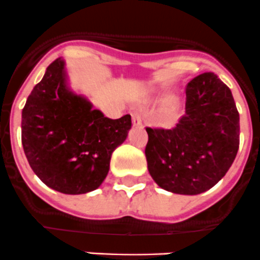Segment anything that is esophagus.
Masks as SVG:
<instances>
[{"label": "esophagus", "instance_id": "34e87169", "mask_svg": "<svg viewBox=\"0 0 260 260\" xmlns=\"http://www.w3.org/2000/svg\"><path fill=\"white\" fill-rule=\"evenodd\" d=\"M141 122H143V116H141L139 112H134L133 114V124L134 126H140Z\"/></svg>", "mask_w": 260, "mask_h": 260}]
</instances>
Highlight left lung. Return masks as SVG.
Instances as JSON below:
<instances>
[{
	"instance_id": "obj_1",
	"label": "left lung",
	"mask_w": 260,
	"mask_h": 260,
	"mask_svg": "<svg viewBox=\"0 0 260 260\" xmlns=\"http://www.w3.org/2000/svg\"><path fill=\"white\" fill-rule=\"evenodd\" d=\"M151 178L178 194H200L229 171L239 149V112L230 88L212 72L186 87V114L173 129L146 127Z\"/></svg>"
}]
</instances>
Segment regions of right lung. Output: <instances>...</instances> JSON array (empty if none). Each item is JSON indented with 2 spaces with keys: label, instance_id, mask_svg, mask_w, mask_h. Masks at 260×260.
Here are the masks:
<instances>
[{
  "label": "right lung",
  "instance_id": "obj_1",
  "mask_svg": "<svg viewBox=\"0 0 260 260\" xmlns=\"http://www.w3.org/2000/svg\"><path fill=\"white\" fill-rule=\"evenodd\" d=\"M130 129V115L105 117L69 88L61 58L46 68L22 110L21 141L30 167L46 186L66 194L101 186Z\"/></svg>",
  "mask_w": 260,
  "mask_h": 260
}]
</instances>
